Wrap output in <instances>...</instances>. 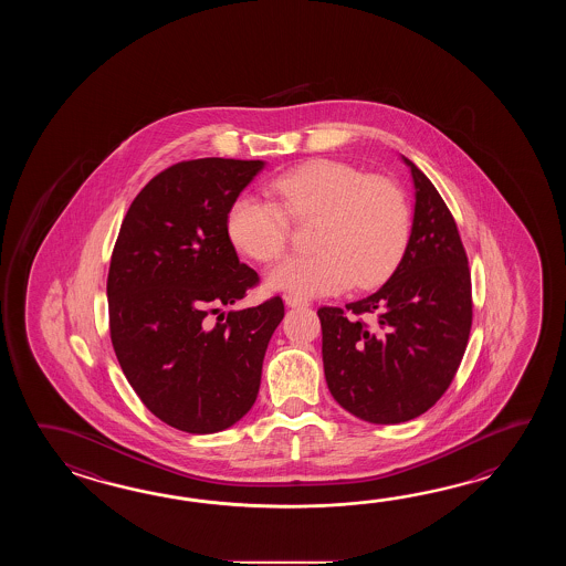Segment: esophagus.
Listing matches in <instances>:
<instances>
[{
    "label": "esophagus",
    "mask_w": 566,
    "mask_h": 566,
    "mask_svg": "<svg viewBox=\"0 0 566 566\" xmlns=\"http://www.w3.org/2000/svg\"><path fill=\"white\" fill-rule=\"evenodd\" d=\"M285 303H287L289 307H305V305H310L307 300H303V297H297V295H285Z\"/></svg>",
    "instance_id": "34e87169"
}]
</instances>
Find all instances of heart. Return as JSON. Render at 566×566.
I'll use <instances>...</instances> for the list:
<instances>
[{
  "label": "heart",
  "instance_id": "b5f03b06",
  "mask_svg": "<svg viewBox=\"0 0 566 566\" xmlns=\"http://www.w3.org/2000/svg\"><path fill=\"white\" fill-rule=\"evenodd\" d=\"M275 202L239 196L227 214L232 244L259 263L287 251L291 223L315 222L307 256L275 266L266 283L297 297L382 283L402 261L410 206L402 188L337 159H313L269 184Z\"/></svg>",
  "mask_w": 566,
  "mask_h": 566
}]
</instances>
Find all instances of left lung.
<instances>
[{"label":"left lung","instance_id":"obj_1","mask_svg":"<svg viewBox=\"0 0 566 566\" xmlns=\"http://www.w3.org/2000/svg\"><path fill=\"white\" fill-rule=\"evenodd\" d=\"M415 181L409 247L392 277L346 307H319L327 388L361 421H410L446 395L470 339L473 301L455 218L431 180Z\"/></svg>","mask_w":566,"mask_h":566}]
</instances>
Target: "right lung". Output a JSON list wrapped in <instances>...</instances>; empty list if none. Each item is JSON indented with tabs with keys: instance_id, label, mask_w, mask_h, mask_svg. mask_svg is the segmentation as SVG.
<instances>
[{
	"instance_id": "obj_1",
	"label": "right lung",
	"mask_w": 566,
	"mask_h": 566,
	"mask_svg": "<svg viewBox=\"0 0 566 566\" xmlns=\"http://www.w3.org/2000/svg\"><path fill=\"white\" fill-rule=\"evenodd\" d=\"M259 159L205 157L151 178L123 218L108 266V332L120 370L159 421L217 433L259 395L281 297L234 305L259 275L239 261L227 214L263 169Z\"/></svg>"
}]
</instances>
